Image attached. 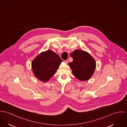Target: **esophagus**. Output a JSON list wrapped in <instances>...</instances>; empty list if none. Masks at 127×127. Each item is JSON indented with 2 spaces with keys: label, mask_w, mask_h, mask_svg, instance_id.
<instances>
[{
  "label": "esophagus",
  "mask_w": 127,
  "mask_h": 127,
  "mask_svg": "<svg viewBox=\"0 0 127 127\" xmlns=\"http://www.w3.org/2000/svg\"><path fill=\"white\" fill-rule=\"evenodd\" d=\"M64 62L66 63V64H68V60H65L64 61Z\"/></svg>",
  "instance_id": "esophagus-1"
}]
</instances>
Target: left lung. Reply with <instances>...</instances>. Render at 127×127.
I'll use <instances>...</instances> for the list:
<instances>
[{"instance_id": "obj_1", "label": "left lung", "mask_w": 127, "mask_h": 127, "mask_svg": "<svg viewBox=\"0 0 127 127\" xmlns=\"http://www.w3.org/2000/svg\"><path fill=\"white\" fill-rule=\"evenodd\" d=\"M73 61L68 65L73 75L80 81L89 80L93 74L96 68V61L88 52L75 50L71 54Z\"/></svg>"}]
</instances>
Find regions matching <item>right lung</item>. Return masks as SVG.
<instances>
[{
  "label": "right lung",
  "instance_id": "obj_1",
  "mask_svg": "<svg viewBox=\"0 0 127 127\" xmlns=\"http://www.w3.org/2000/svg\"><path fill=\"white\" fill-rule=\"evenodd\" d=\"M62 61L59 55L53 51L43 52L32 61V70L39 80L46 82L55 74Z\"/></svg>",
  "mask_w": 127,
  "mask_h": 127
}]
</instances>
